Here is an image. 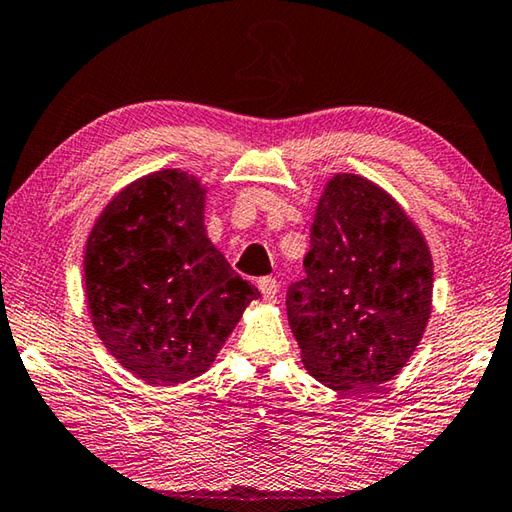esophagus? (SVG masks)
Returning a JSON list of instances; mask_svg holds the SVG:
<instances>
[{"label":"esophagus","instance_id":"esophagus-1","mask_svg":"<svg viewBox=\"0 0 512 512\" xmlns=\"http://www.w3.org/2000/svg\"><path fill=\"white\" fill-rule=\"evenodd\" d=\"M259 291H262V296L266 300H275L277 298V291H280V284H277L275 277H262V280L257 282Z\"/></svg>","mask_w":512,"mask_h":512}]
</instances>
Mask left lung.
I'll list each match as a JSON object with an SVG mask.
<instances>
[{
    "label": "left lung",
    "mask_w": 512,
    "mask_h": 512,
    "mask_svg": "<svg viewBox=\"0 0 512 512\" xmlns=\"http://www.w3.org/2000/svg\"><path fill=\"white\" fill-rule=\"evenodd\" d=\"M305 271L287 314L309 375L341 393L393 379L422 341L433 293L429 244L404 207L359 173H334Z\"/></svg>",
    "instance_id": "obj_1"
}]
</instances>
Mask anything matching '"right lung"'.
<instances>
[{
    "label": "right lung",
    "instance_id": "right-lung-1",
    "mask_svg": "<svg viewBox=\"0 0 512 512\" xmlns=\"http://www.w3.org/2000/svg\"><path fill=\"white\" fill-rule=\"evenodd\" d=\"M207 185L160 169L128 183L94 219L83 280L101 343L149 386L212 368L259 291L207 239Z\"/></svg>",
    "mask_w": 512,
    "mask_h": 512
}]
</instances>
